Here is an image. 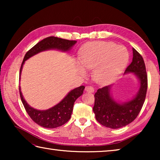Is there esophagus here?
<instances>
[{"label": "esophagus", "mask_w": 160, "mask_h": 160, "mask_svg": "<svg viewBox=\"0 0 160 160\" xmlns=\"http://www.w3.org/2000/svg\"><path fill=\"white\" fill-rule=\"evenodd\" d=\"M85 91L88 92H94V89L93 87H92V86H86Z\"/></svg>", "instance_id": "1"}]
</instances>
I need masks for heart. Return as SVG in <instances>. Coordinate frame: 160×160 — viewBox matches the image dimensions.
Segmentation results:
<instances>
[{
    "label": "heart",
    "instance_id": "obj_1",
    "mask_svg": "<svg viewBox=\"0 0 160 160\" xmlns=\"http://www.w3.org/2000/svg\"><path fill=\"white\" fill-rule=\"evenodd\" d=\"M128 60L126 48L110 42H92L80 53V64L85 69H93V78L98 83H106L117 76ZM83 68L79 66L80 72L85 73Z\"/></svg>",
    "mask_w": 160,
    "mask_h": 160
}]
</instances>
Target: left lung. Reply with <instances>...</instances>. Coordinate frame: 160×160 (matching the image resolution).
Returning a JSON list of instances; mask_svg holds the SVG:
<instances>
[{
	"mask_svg": "<svg viewBox=\"0 0 160 160\" xmlns=\"http://www.w3.org/2000/svg\"><path fill=\"white\" fill-rule=\"evenodd\" d=\"M133 57L126 68V72H133L138 78L140 88L137 95L131 101L118 104L110 95V86L97 90L94 94L93 112L98 122L107 128H122L132 122L141 110L148 90V75L142 56L132 48Z\"/></svg>",
	"mask_w": 160,
	"mask_h": 160,
	"instance_id": "left-lung-1",
	"label": "left lung"
}]
</instances>
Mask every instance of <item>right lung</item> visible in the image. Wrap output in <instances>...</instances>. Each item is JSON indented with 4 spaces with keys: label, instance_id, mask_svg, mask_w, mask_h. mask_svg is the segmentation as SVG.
Returning <instances> with one entry per match:
<instances>
[{
    "label": "right lung",
    "instance_id": "add662e5",
    "mask_svg": "<svg viewBox=\"0 0 160 160\" xmlns=\"http://www.w3.org/2000/svg\"><path fill=\"white\" fill-rule=\"evenodd\" d=\"M77 41H75V40H67L56 37H48L42 40L41 42H38L26 53L20 67V78L24 63L32 56L41 51L48 49H58L63 51H67L70 50V48ZM84 89H85V87L83 85L78 87L70 91L66 97L56 106L49 109L40 111L34 109V108L29 106V104L23 98L20 91V87H19L22 102L29 117L38 125L47 128H57V127L63 126L68 121L71 116L75 100L82 95Z\"/></svg>",
    "mask_w": 160,
    "mask_h": 160
}]
</instances>
